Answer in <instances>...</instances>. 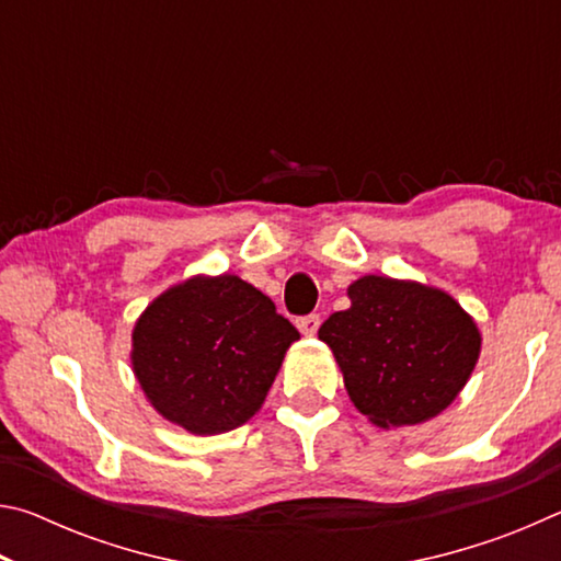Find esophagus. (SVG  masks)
<instances>
[{"label": "esophagus", "instance_id": "1", "mask_svg": "<svg viewBox=\"0 0 561 561\" xmlns=\"http://www.w3.org/2000/svg\"><path fill=\"white\" fill-rule=\"evenodd\" d=\"M319 324H321V317L319 314H309V317H299L297 319V327L304 336H317L319 331Z\"/></svg>", "mask_w": 561, "mask_h": 561}]
</instances>
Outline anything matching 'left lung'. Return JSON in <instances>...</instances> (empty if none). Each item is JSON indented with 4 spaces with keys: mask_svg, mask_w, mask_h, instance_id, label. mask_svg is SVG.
I'll return each instance as SVG.
<instances>
[{
    "mask_svg": "<svg viewBox=\"0 0 561 561\" xmlns=\"http://www.w3.org/2000/svg\"><path fill=\"white\" fill-rule=\"evenodd\" d=\"M351 307L319 329L360 413L378 428L440 415L480 358L474 319L448 291L366 274L348 284Z\"/></svg>",
    "mask_w": 561,
    "mask_h": 561,
    "instance_id": "1",
    "label": "left lung"
}]
</instances>
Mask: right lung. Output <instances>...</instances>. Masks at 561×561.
Instances as JSON below:
<instances>
[{
  "label": "right lung",
  "instance_id": "add662e5",
  "mask_svg": "<svg viewBox=\"0 0 561 561\" xmlns=\"http://www.w3.org/2000/svg\"><path fill=\"white\" fill-rule=\"evenodd\" d=\"M299 331L237 274H195L148 304L130 364L148 403L193 435L240 428L260 411Z\"/></svg>",
  "mask_w": 561,
  "mask_h": 561
}]
</instances>
